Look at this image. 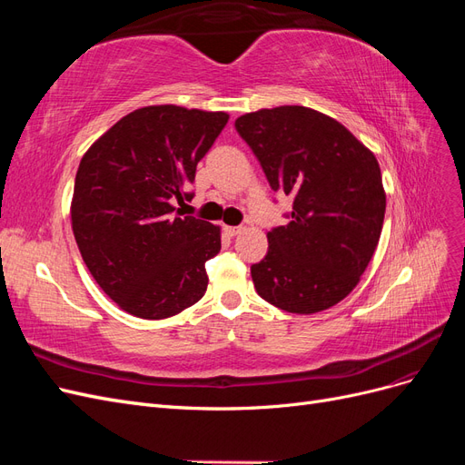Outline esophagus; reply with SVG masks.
<instances>
[{
    "label": "esophagus",
    "mask_w": 465,
    "mask_h": 465,
    "mask_svg": "<svg viewBox=\"0 0 465 465\" xmlns=\"http://www.w3.org/2000/svg\"><path fill=\"white\" fill-rule=\"evenodd\" d=\"M242 232V227H231V224H224V234L227 236H236V234H241Z\"/></svg>",
    "instance_id": "esophagus-1"
}]
</instances>
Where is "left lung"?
<instances>
[{
	"mask_svg": "<svg viewBox=\"0 0 465 465\" xmlns=\"http://www.w3.org/2000/svg\"><path fill=\"white\" fill-rule=\"evenodd\" d=\"M273 190L292 195L291 221L267 232L252 265L260 297L292 314H316L357 287L374 254L386 192L374 153L343 124L306 106L236 118Z\"/></svg>",
	"mask_w": 465,
	"mask_h": 465,
	"instance_id": "obj_1",
	"label": "left lung"
}]
</instances>
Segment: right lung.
Wrapping results in <instances>:
<instances>
[{"label": "right lung", "instance_id": "add662e5", "mask_svg": "<svg viewBox=\"0 0 465 465\" xmlns=\"http://www.w3.org/2000/svg\"><path fill=\"white\" fill-rule=\"evenodd\" d=\"M229 122L227 112L151 104L130 112L83 154L72 229L91 275L124 312L171 318L207 289L205 262L219 254L221 227L174 215Z\"/></svg>", "mask_w": 465, "mask_h": 465}]
</instances>
